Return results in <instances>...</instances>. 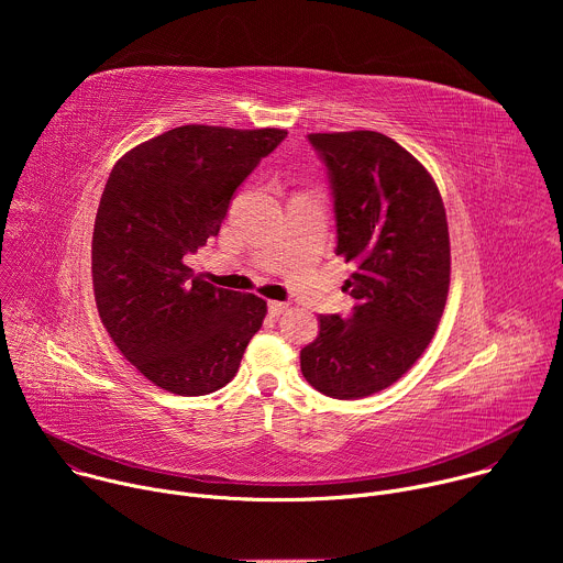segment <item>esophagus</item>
<instances>
[{
	"instance_id": "obj_1",
	"label": "esophagus",
	"mask_w": 563,
	"mask_h": 563,
	"mask_svg": "<svg viewBox=\"0 0 563 563\" xmlns=\"http://www.w3.org/2000/svg\"><path fill=\"white\" fill-rule=\"evenodd\" d=\"M267 309H269L272 316H280V313L287 309V302H283V300H269V302H267Z\"/></svg>"
}]
</instances>
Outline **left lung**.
<instances>
[{"instance_id": "left-lung-1", "label": "left lung", "mask_w": 563, "mask_h": 563, "mask_svg": "<svg viewBox=\"0 0 563 563\" xmlns=\"http://www.w3.org/2000/svg\"><path fill=\"white\" fill-rule=\"evenodd\" d=\"M328 167L336 256L356 272L350 318L320 316L300 372L325 396L352 400L404 376L430 345L450 287L441 194L419 159L376 131L309 133Z\"/></svg>"}]
</instances>
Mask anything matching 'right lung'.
<instances>
[{"instance_id": "right-lung-1", "label": "right lung", "mask_w": 563, "mask_h": 563, "mask_svg": "<svg viewBox=\"0 0 563 563\" xmlns=\"http://www.w3.org/2000/svg\"><path fill=\"white\" fill-rule=\"evenodd\" d=\"M285 129L187 124L122 155L100 198L91 269L102 323L153 385L180 396L224 387L267 302L196 276L185 256L218 235L235 189Z\"/></svg>"}]
</instances>
